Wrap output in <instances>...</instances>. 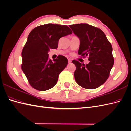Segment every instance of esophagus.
I'll use <instances>...</instances> for the list:
<instances>
[{"label": "esophagus", "mask_w": 131, "mask_h": 131, "mask_svg": "<svg viewBox=\"0 0 131 131\" xmlns=\"http://www.w3.org/2000/svg\"><path fill=\"white\" fill-rule=\"evenodd\" d=\"M68 63H72V60H71V59H70V58L68 59Z\"/></svg>", "instance_id": "esophagus-1"}]
</instances>
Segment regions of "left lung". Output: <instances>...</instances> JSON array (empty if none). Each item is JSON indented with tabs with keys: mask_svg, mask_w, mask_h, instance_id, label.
<instances>
[{
	"mask_svg": "<svg viewBox=\"0 0 131 131\" xmlns=\"http://www.w3.org/2000/svg\"><path fill=\"white\" fill-rule=\"evenodd\" d=\"M80 40L78 54L89 56L85 65L73 60L76 66L74 77L77 84L87 89L100 87L106 81L114 63L113 48L103 31L86 23L69 25Z\"/></svg>",
	"mask_w": 131,
	"mask_h": 131,
	"instance_id": "1",
	"label": "left lung"
}]
</instances>
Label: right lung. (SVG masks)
<instances>
[{
  "instance_id": "add662e5",
  "label": "right lung",
  "mask_w": 131,
  "mask_h": 131,
  "mask_svg": "<svg viewBox=\"0 0 131 131\" xmlns=\"http://www.w3.org/2000/svg\"><path fill=\"white\" fill-rule=\"evenodd\" d=\"M72 33L67 26L52 23L38 26L30 31L22 49L21 68L32 88L46 91L56 84L68 60L58 55L52 62L49 59L48 51L56 49L59 39Z\"/></svg>"
}]
</instances>
